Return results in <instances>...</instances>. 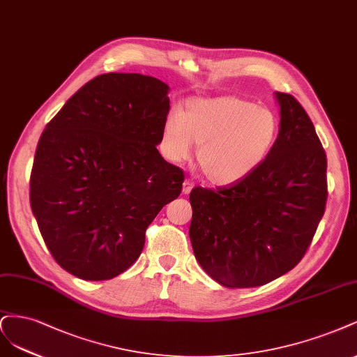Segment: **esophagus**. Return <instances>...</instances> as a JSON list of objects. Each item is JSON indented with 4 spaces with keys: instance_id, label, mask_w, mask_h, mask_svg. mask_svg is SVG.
Here are the masks:
<instances>
[{
    "instance_id": "esophagus-1",
    "label": "esophagus",
    "mask_w": 357,
    "mask_h": 357,
    "mask_svg": "<svg viewBox=\"0 0 357 357\" xmlns=\"http://www.w3.org/2000/svg\"><path fill=\"white\" fill-rule=\"evenodd\" d=\"M191 190H192V182L190 179L183 181V183H182V194L187 195V194L191 192Z\"/></svg>"
}]
</instances>
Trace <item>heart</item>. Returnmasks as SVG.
Listing matches in <instances>:
<instances>
[{"label":"heart","instance_id":"heart-1","mask_svg":"<svg viewBox=\"0 0 357 357\" xmlns=\"http://www.w3.org/2000/svg\"><path fill=\"white\" fill-rule=\"evenodd\" d=\"M279 136L275 114L252 102L221 96L192 99L185 109L172 111L162 130V145L172 162L195 160L203 176L215 185L243 181L262 166Z\"/></svg>","mask_w":357,"mask_h":357}]
</instances>
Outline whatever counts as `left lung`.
Listing matches in <instances>:
<instances>
[{
    "label": "left lung",
    "instance_id": "obj_1",
    "mask_svg": "<svg viewBox=\"0 0 357 357\" xmlns=\"http://www.w3.org/2000/svg\"><path fill=\"white\" fill-rule=\"evenodd\" d=\"M279 136L254 174L220 191L194 188L195 259L225 287L266 284L304 257L325 213L326 154L295 98L275 91Z\"/></svg>",
    "mask_w": 357,
    "mask_h": 357
}]
</instances>
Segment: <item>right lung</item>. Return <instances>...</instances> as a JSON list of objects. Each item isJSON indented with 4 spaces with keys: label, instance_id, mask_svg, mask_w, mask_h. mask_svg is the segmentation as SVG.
Wrapping results in <instances>:
<instances>
[{
    "label": "right lung",
    "instance_id": "obj_1",
    "mask_svg": "<svg viewBox=\"0 0 357 357\" xmlns=\"http://www.w3.org/2000/svg\"><path fill=\"white\" fill-rule=\"evenodd\" d=\"M169 86L109 73L66 100L38 141L29 200L59 266L108 280L139 258L145 231L181 194L183 174L160 155Z\"/></svg>",
    "mask_w": 357,
    "mask_h": 357
}]
</instances>
